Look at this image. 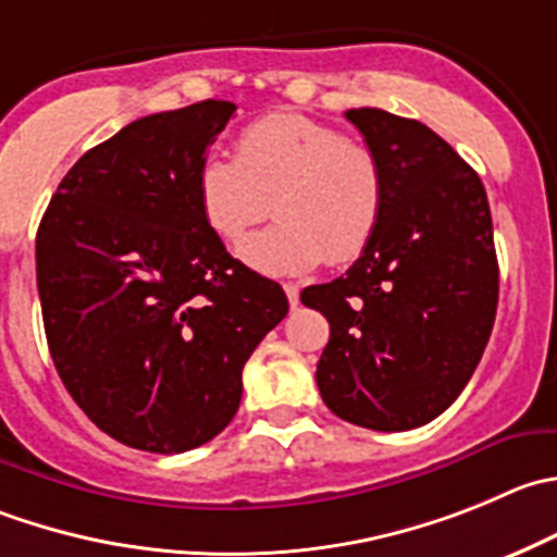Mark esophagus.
I'll use <instances>...</instances> for the list:
<instances>
[{
	"mask_svg": "<svg viewBox=\"0 0 557 557\" xmlns=\"http://www.w3.org/2000/svg\"><path fill=\"white\" fill-rule=\"evenodd\" d=\"M285 294H288L290 310H296V307H299V285L288 283V285H285Z\"/></svg>",
	"mask_w": 557,
	"mask_h": 557,
	"instance_id": "1",
	"label": "esophagus"
}]
</instances>
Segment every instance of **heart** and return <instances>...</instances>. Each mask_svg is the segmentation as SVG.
I'll list each match as a JSON object with an SVG mask.
<instances>
[{"label":"heart","instance_id":"obj_1","mask_svg":"<svg viewBox=\"0 0 557 557\" xmlns=\"http://www.w3.org/2000/svg\"><path fill=\"white\" fill-rule=\"evenodd\" d=\"M273 201L278 225L239 247L245 267L272 277L312 272L326 258L348 263L364 252L383 214L375 154L305 113L277 111L239 133L236 158L212 152L196 171L203 223L236 245Z\"/></svg>","mask_w":557,"mask_h":557}]
</instances>
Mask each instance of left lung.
<instances>
[{"label": "left lung", "mask_w": 557, "mask_h": 557, "mask_svg": "<svg viewBox=\"0 0 557 557\" xmlns=\"http://www.w3.org/2000/svg\"><path fill=\"white\" fill-rule=\"evenodd\" d=\"M383 174L375 236L345 277L301 290L329 343L315 381L339 419L422 428L471 381L498 310V258L476 171L428 124L350 108Z\"/></svg>", "instance_id": "1"}]
</instances>
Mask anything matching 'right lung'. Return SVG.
Segmentation results:
<instances>
[{"mask_svg": "<svg viewBox=\"0 0 557 557\" xmlns=\"http://www.w3.org/2000/svg\"><path fill=\"white\" fill-rule=\"evenodd\" d=\"M236 106L135 119L64 174L37 228V290L59 377L91 422L154 455L223 433L242 370L288 315L272 280L203 223L196 171Z\"/></svg>", "mask_w": 557, "mask_h": 557, "instance_id": "add662e5", "label": "right lung"}]
</instances>
